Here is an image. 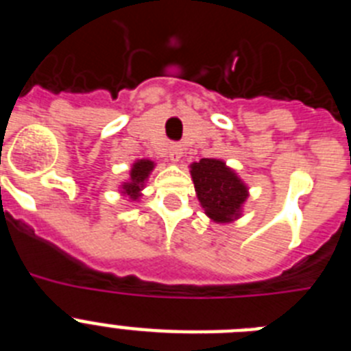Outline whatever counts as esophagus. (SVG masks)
I'll use <instances>...</instances> for the list:
<instances>
[{"label":"esophagus","instance_id":"obj_1","mask_svg":"<svg viewBox=\"0 0 351 351\" xmlns=\"http://www.w3.org/2000/svg\"><path fill=\"white\" fill-rule=\"evenodd\" d=\"M181 156H182V149H181V145H170V149H169V158L172 161H179L181 160Z\"/></svg>","mask_w":351,"mask_h":351}]
</instances>
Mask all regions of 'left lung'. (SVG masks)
<instances>
[{
  "mask_svg": "<svg viewBox=\"0 0 351 351\" xmlns=\"http://www.w3.org/2000/svg\"><path fill=\"white\" fill-rule=\"evenodd\" d=\"M191 178L198 200L213 221L230 223L241 216L247 188L225 161L202 158L191 165Z\"/></svg>",
  "mask_w": 351,
  "mask_h": 351,
  "instance_id": "1",
  "label": "left lung"
}]
</instances>
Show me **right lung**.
<instances>
[{
  "label": "right lung",
  "mask_w": 351,
  "mask_h": 351,
  "mask_svg": "<svg viewBox=\"0 0 351 351\" xmlns=\"http://www.w3.org/2000/svg\"><path fill=\"white\" fill-rule=\"evenodd\" d=\"M154 169V163L151 160H138L133 163L132 170H130V181L123 184V191L121 193L128 195L132 200H137L141 197V191L144 188V182L147 181L149 173Z\"/></svg>",
  "instance_id": "1"
}]
</instances>
